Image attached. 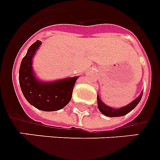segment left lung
I'll list each match as a JSON object with an SVG mask.
<instances>
[{
	"label": "left lung",
	"mask_w": 160,
	"mask_h": 160,
	"mask_svg": "<svg viewBox=\"0 0 160 160\" xmlns=\"http://www.w3.org/2000/svg\"><path fill=\"white\" fill-rule=\"evenodd\" d=\"M142 95L143 92H141L140 97H138L135 101H133L131 103H130V104L126 106V107H121V108H119V109H114V108H112V107H108V106H107L106 104H104V103L101 101V99L99 98V97H98V109L100 110V112H102V114H104L105 116H110V117L125 116V115L128 114L130 112H131V111L139 104V102L141 100Z\"/></svg>",
	"instance_id": "8db88e82"
}]
</instances>
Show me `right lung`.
I'll return each mask as SVG.
<instances>
[{
    "instance_id": "1",
    "label": "right lung",
    "mask_w": 160,
    "mask_h": 160,
    "mask_svg": "<svg viewBox=\"0 0 160 160\" xmlns=\"http://www.w3.org/2000/svg\"><path fill=\"white\" fill-rule=\"evenodd\" d=\"M40 45L41 41L37 40L29 48L20 63L19 81L23 95L32 106L44 112H54L62 109L70 102L78 78L53 82L37 80L33 72L32 58Z\"/></svg>"
}]
</instances>
